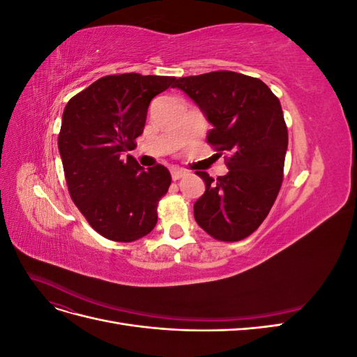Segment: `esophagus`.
I'll list each match as a JSON object with an SVG mask.
<instances>
[{
  "label": "esophagus",
  "mask_w": 357,
  "mask_h": 357,
  "mask_svg": "<svg viewBox=\"0 0 357 357\" xmlns=\"http://www.w3.org/2000/svg\"><path fill=\"white\" fill-rule=\"evenodd\" d=\"M186 176V171H183V169H178V168H171V177H172V180H180L181 177H185Z\"/></svg>",
  "instance_id": "esophagus-1"
}]
</instances>
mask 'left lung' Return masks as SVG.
Segmentation results:
<instances>
[{
  "label": "left lung",
  "mask_w": 357,
  "mask_h": 357,
  "mask_svg": "<svg viewBox=\"0 0 357 357\" xmlns=\"http://www.w3.org/2000/svg\"><path fill=\"white\" fill-rule=\"evenodd\" d=\"M176 88L195 102L211 123L207 143L226 153L225 176L205 183L193 204L201 228L220 241H240L265 220L283 181L287 128L282 104L259 79L213 71L177 79Z\"/></svg>",
  "instance_id": "left-lung-1"
}]
</instances>
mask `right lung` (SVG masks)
<instances>
[{
    "mask_svg": "<svg viewBox=\"0 0 357 357\" xmlns=\"http://www.w3.org/2000/svg\"><path fill=\"white\" fill-rule=\"evenodd\" d=\"M176 77L105 75L68 101L58 138L71 199L105 238L131 243L152 232L171 185L164 165L144 169L122 158L143 134L149 104Z\"/></svg>",
    "mask_w": 357,
    "mask_h": 357,
    "instance_id": "add662e5",
    "label": "right lung"
}]
</instances>
